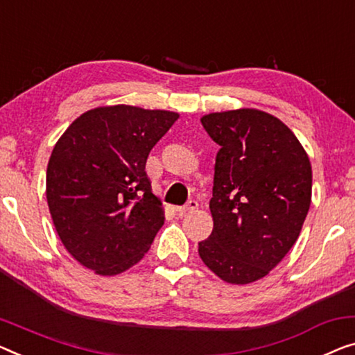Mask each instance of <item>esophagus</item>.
<instances>
[{
    "label": "esophagus",
    "mask_w": 355,
    "mask_h": 355,
    "mask_svg": "<svg viewBox=\"0 0 355 355\" xmlns=\"http://www.w3.org/2000/svg\"><path fill=\"white\" fill-rule=\"evenodd\" d=\"M198 200H194V199H191V200H188L187 204L184 205H180V207H175V210L178 211V215H184V214H188V211H193V210H196L198 209Z\"/></svg>",
    "instance_id": "34e87169"
}]
</instances>
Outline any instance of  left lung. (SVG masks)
Returning <instances> with one entry per match:
<instances>
[{"label":"left lung","mask_w":355,"mask_h":355,"mask_svg":"<svg viewBox=\"0 0 355 355\" xmlns=\"http://www.w3.org/2000/svg\"><path fill=\"white\" fill-rule=\"evenodd\" d=\"M220 146L214 230L199 257L230 284H250L276 268L298 239L311 205L313 171L292 130L264 111L242 108L200 119Z\"/></svg>","instance_id":"1"}]
</instances>
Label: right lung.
I'll use <instances>...</instances> for the list:
<instances>
[{
    "instance_id": "add662e5",
    "label": "right lung",
    "mask_w": 355,
    "mask_h": 355,
    "mask_svg": "<svg viewBox=\"0 0 355 355\" xmlns=\"http://www.w3.org/2000/svg\"><path fill=\"white\" fill-rule=\"evenodd\" d=\"M177 113L129 105L87 111L52 150L46 196L62 244L83 266L114 276L139 263L164 225L146 159Z\"/></svg>"
}]
</instances>
